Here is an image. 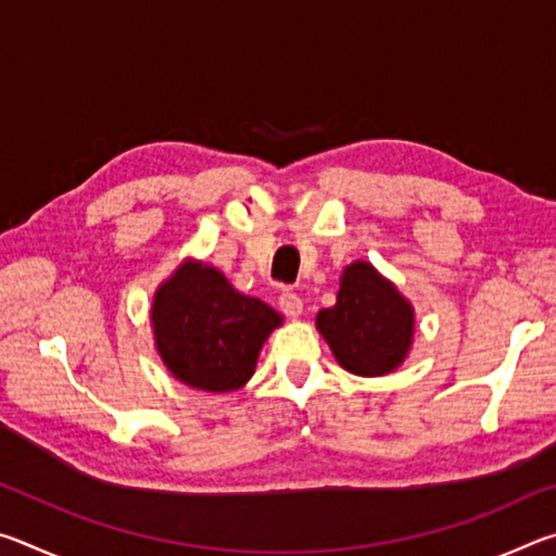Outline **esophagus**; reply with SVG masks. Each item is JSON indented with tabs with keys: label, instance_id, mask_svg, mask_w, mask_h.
I'll return each mask as SVG.
<instances>
[{
	"label": "esophagus",
	"instance_id": "esophagus-1",
	"mask_svg": "<svg viewBox=\"0 0 556 556\" xmlns=\"http://www.w3.org/2000/svg\"><path fill=\"white\" fill-rule=\"evenodd\" d=\"M279 308H281V312H285L287 316L296 318V316H301V312H304V301H301V296L296 294V291L285 289V291H281V294H279Z\"/></svg>",
	"mask_w": 556,
	"mask_h": 556
}]
</instances>
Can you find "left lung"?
Wrapping results in <instances>:
<instances>
[{"mask_svg": "<svg viewBox=\"0 0 556 556\" xmlns=\"http://www.w3.org/2000/svg\"><path fill=\"white\" fill-rule=\"evenodd\" d=\"M318 333L336 361L361 378L400 368L412 348L414 308L370 262H353L341 275L336 304L316 316Z\"/></svg>", "mask_w": 556, "mask_h": 556, "instance_id": "8db88e82", "label": "left lung"}]
</instances>
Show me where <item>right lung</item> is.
Returning <instances> with one entry per match:
<instances>
[{
  "label": "right lung",
  "mask_w": 556,
  "mask_h": 556,
  "mask_svg": "<svg viewBox=\"0 0 556 556\" xmlns=\"http://www.w3.org/2000/svg\"><path fill=\"white\" fill-rule=\"evenodd\" d=\"M154 343L168 372L205 392L240 390L281 314L244 296L218 271L188 260L156 289Z\"/></svg>",
  "instance_id": "right-lung-1"
}]
</instances>
